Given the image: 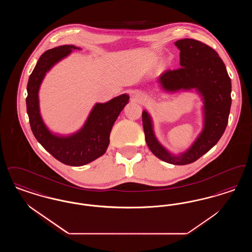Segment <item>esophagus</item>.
Masks as SVG:
<instances>
[{
    "label": "esophagus",
    "instance_id": "esophagus-1",
    "mask_svg": "<svg viewBox=\"0 0 252 252\" xmlns=\"http://www.w3.org/2000/svg\"><path fill=\"white\" fill-rule=\"evenodd\" d=\"M134 97H135V100L138 101V102H143L144 100V97L142 95H136L134 96Z\"/></svg>",
    "mask_w": 252,
    "mask_h": 252
}]
</instances>
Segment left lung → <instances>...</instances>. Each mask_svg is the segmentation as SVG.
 <instances>
[{
    "label": "left lung",
    "mask_w": 252,
    "mask_h": 252,
    "mask_svg": "<svg viewBox=\"0 0 252 252\" xmlns=\"http://www.w3.org/2000/svg\"><path fill=\"white\" fill-rule=\"evenodd\" d=\"M175 44L180 49L181 68L165 71L158 81L167 92H198L203 100V130L187 151L174 156L158 142L147 111L144 110L142 116L145 142L151 152L168 163L185 165L212 149L225 132L231 106V82L223 60L212 47L192 38L180 39Z\"/></svg>",
    "instance_id": "1"
}]
</instances>
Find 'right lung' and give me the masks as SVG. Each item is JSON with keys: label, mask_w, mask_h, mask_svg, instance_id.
<instances>
[{"label": "right lung", "mask_w": 252, "mask_h": 252, "mask_svg": "<svg viewBox=\"0 0 252 252\" xmlns=\"http://www.w3.org/2000/svg\"><path fill=\"white\" fill-rule=\"evenodd\" d=\"M75 49L80 50L73 45H63L41 55L29 76L26 108L31 130L44 149L66 165L82 166L105 154L113 124L128 103L129 96L122 94L107 103L95 104L84 126L72 135L65 137L50 131L39 113L38 90L46 72Z\"/></svg>", "instance_id": "add662e5"}]
</instances>
